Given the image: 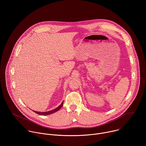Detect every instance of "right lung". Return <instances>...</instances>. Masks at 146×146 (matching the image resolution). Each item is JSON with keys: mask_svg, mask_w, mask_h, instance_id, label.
<instances>
[{"mask_svg": "<svg viewBox=\"0 0 146 146\" xmlns=\"http://www.w3.org/2000/svg\"><path fill=\"white\" fill-rule=\"evenodd\" d=\"M63 103H64V102H62V103L60 104V105L58 107L56 108V109H53L51 111H46V112H38V111H34L33 110V111H34L35 113L38 114H40V115H49V114H51L55 112H56L57 111H58L62 107V106H63Z\"/></svg>", "mask_w": 146, "mask_h": 146, "instance_id": "right-lung-1", "label": "right lung"}]
</instances>
